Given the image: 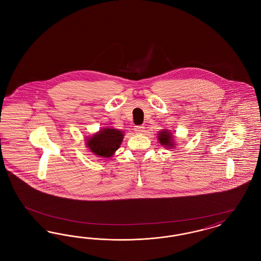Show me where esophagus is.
Wrapping results in <instances>:
<instances>
[{
	"instance_id": "34e87169",
	"label": "esophagus",
	"mask_w": 261,
	"mask_h": 261,
	"mask_svg": "<svg viewBox=\"0 0 261 261\" xmlns=\"http://www.w3.org/2000/svg\"><path fill=\"white\" fill-rule=\"evenodd\" d=\"M134 130H135L137 134H142L145 131V127L142 126V125H139V126H135Z\"/></svg>"
}]
</instances>
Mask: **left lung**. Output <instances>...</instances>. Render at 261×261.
I'll use <instances>...</instances> for the list:
<instances>
[{"instance_id": "obj_1", "label": "left lung", "mask_w": 261, "mask_h": 261, "mask_svg": "<svg viewBox=\"0 0 261 261\" xmlns=\"http://www.w3.org/2000/svg\"><path fill=\"white\" fill-rule=\"evenodd\" d=\"M159 140L162 146H165L166 148L170 149L173 146V137L171 136V133L167 130L160 132Z\"/></svg>"}]
</instances>
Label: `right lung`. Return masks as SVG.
Segmentation results:
<instances>
[{"label": "right lung", "mask_w": 261, "mask_h": 261, "mask_svg": "<svg viewBox=\"0 0 261 261\" xmlns=\"http://www.w3.org/2000/svg\"><path fill=\"white\" fill-rule=\"evenodd\" d=\"M123 139L121 131L106 128L91 137L87 142L88 148L100 158H110L119 148Z\"/></svg>", "instance_id": "add662e5"}]
</instances>
